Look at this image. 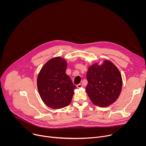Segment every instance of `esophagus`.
Listing matches in <instances>:
<instances>
[{"instance_id": "1", "label": "esophagus", "mask_w": 146, "mask_h": 146, "mask_svg": "<svg viewBox=\"0 0 146 146\" xmlns=\"http://www.w3.org/2000/svg\"><path fill=\"white\" fill-rule=\"evenodd\" d=\"M82 85L81 84H79L77 86V88H82Z\"/></svg>"}]
</instances>
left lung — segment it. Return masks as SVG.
<instances>
[{
  "label": "left lung",
  "instance_id": "obj_1",
  "mask_svg": "<svg viewBox=\"0 0 146 146\" xmlns=\"http://www.w3.org/2000/svg\"><path fill=\"white\" fill-rule=\"evenodd\" d=\"M86 92L97 106L105 108L115 102L122 86L121 74L110 61L105 60L101 65L95 64L89 67Z\"/></svg>",
  "mask_w": 146,
  "mask_h": 146
}]
</instances>
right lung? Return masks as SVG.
<instances>
[{"label":"right lung","instance_id":"add662e5","mask_svg":"<svg viewBox=\"0 0 146 146\" xmlns=\"http://www.w3.org/2000/svg\"><path fill=\"white\" fill-rule=\"evenodd\" d=\"M66 67L65 59L55 57L48 60L38 73L39 95L45 105L51 109L64 108L72 101L76 87L66 74Z\"/></svg>","mask_w":146,"mask_h":146}]
</instances>
